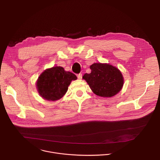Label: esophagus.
<instances>
[{
    "label": "esophagus",
    "mask_w": 160,
    "mask_h": 160,
    "mask_svg": "<svg viewBox=\"0 0 160 160\" xmlns=\"http://www.w3.org/2000/svg\"><path fill=\"white\" fill-rule=\"evenodd\" d=\"M77 77L79 80H81L82 78V73H80L78 75H77Z\"/></svg>",
    "instance_id": "1"
}]
</instances>
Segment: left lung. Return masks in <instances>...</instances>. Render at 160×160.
Returning <instances> with one entry per match:
<instances>
[{
	"instance_id": "1",
	"label": "left lung",
	"mask_w": 160,
	"mask_h": 160,
	"mask_svg": "<svg viewBox=\"0 0 160 160\" xmlns=\"http://www.w3.org/2000/svg\"><path fill=\"white\" fill-rule=\"evenodd\" d=\"M91 73H85L82 78L92 92L102 98H111L122 90L124 79L118 68L108 63L96 62L90 66Z\"/></svg>"
}]
</instances>
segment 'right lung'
Wrapping results in <instances>:
<instances>
[{
	"instance_id": "obj_1",
	"label": "right lung",
	"mask_w": 160,
	"mask_h": 160,
	"mask_svg": "<svg viewBox=\"0 0 160 160\" xmlns=\"http://www.w3.org/2000/svg\"><path fill=\"white\" fill-rule=\"evenodd\" d=\"M77 77L61 66H54L44 70L38 77L36 87L39 95L45 100L55 101L66 93L72 80Z\"/></svg>"
}]
</instances>
